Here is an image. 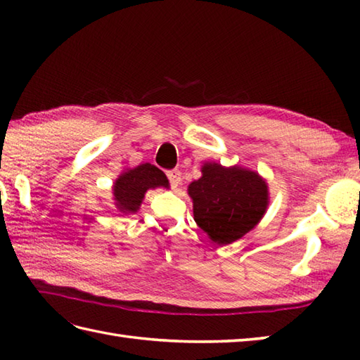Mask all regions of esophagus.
I'll return each instance as SVG.
<instances>
[{
	"label": "esophagus",
	"mask_w": 360,
	"mask_h": 360,
	"mask_svg": "<svg viewBox=\"0 0 360 360\" xmlns=\"http://www.w3.org/2000/svg\"><path fill=\"white\" fill-rule=\"evenodd\" d=\"M167 178H168V181H170L172 187H178L181 184L182 174L179 170H170V172H167Z\"/></svg>",
	"instance_id": "esophagus-1"
}]
</instances>
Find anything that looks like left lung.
Returning a JSON list of instances; mask_svg holds the SVG:
<instances>
[{"label": "left lung", "instance_id": "1", "mask_svg": "<svg viewBox=\"0 0 360 360\" xmlns=\"http://www.w3.org/2000/svg\"><path fill=\"white\" fill-rule=\"evenodd\" d=\"M188 186L196 224L217 244H231L252 231L269 204L266 181L238 165L205 162Z\"/></svg>", "mask_w": 360, "mask_h": 360}]
</instances>
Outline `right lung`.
Returning a JSON list of instances; mask_svg holds the SVG:
<instances>
[{
    "mask_svg": "<svg viewBox=\"0 0 360 360\" xmlns=\"http://www.w3.org/2000/svg\"><path fill=\"white\" fill-rule=\"evenodd\" d=\"M156 187H170L165 173L159 170L156 165L141 164L122 173L114 182L112 195L116 201L114 204L124 215L136 213L141 207L147 190Z\"/></svg>",
    "mask_w": 360,
    "mask_h": 360,
    "instance_id": "add662e5",
    "label": "right lung"
}]
</instances>
